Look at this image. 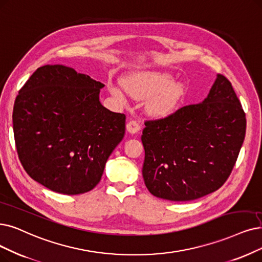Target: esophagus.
<instances>
[{
    "label": "esophagus",
    "mask_w": 262,
    "mask_h": 262,
    "mask_svg": "<svg viewBox=\"0 0 262 262\" xmlns=\"http://www.w3.org/2000/svg\"><path fill=\"white\" fill-rule=\"evenodd\" d=\"M140 129H141V125L137 120H130L127 123V131L131 134L138 133L140 131Z\"/></svg>",
    "instance_id": "1"
}]
</instances>
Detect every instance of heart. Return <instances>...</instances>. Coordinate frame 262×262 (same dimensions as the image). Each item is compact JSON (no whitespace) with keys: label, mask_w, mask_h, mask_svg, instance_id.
Segmentation results:
<instances>
[{"label":"heart","mask_w":262,"mask_h":262,"mask_svg":"<svg viewBox=\"0 0 262 262\" xmlns=\"http://www.w3.org/2000/svg\"><path fill=\"white\" fill-rule=\"evenodd\" d=\"M123 87L130 96L145 99L153 96L146 104V110L154 117H166L173 114L186 97V87L175 82L173 75L166 72L143 71L131 74L123 80ZM114 96L124 99V92L118 87H111Z\"/></svg>","instance_id":"1"}]
</instances>
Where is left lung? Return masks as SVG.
<instances>
[{
    "instance_id": "obj_1",
    "label": "left lung",
    "mask_w": 262,
    "mask_h": 262,
    "mask_svg": "<svg viewBox=\"0 0 262 262\" xmlns=\"http://www.w3.org/2000/svg\"><path fill=\"white\" fill-rule=\"evenodd\" d=\"M245 131V113L231 82L218 74L202 103L145 121L146 187L157 198L177 202L216 191L231 174Z\"/></svg>"
}]
</instances>
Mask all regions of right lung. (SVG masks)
Returning <instances> with one entry per match:
<instances>
[{
  "label": "right lung",
  "mask_w": 262,
  "mask_h": 262,
  "mask_svg": "<svg viewBox=\"0 0 262 262\" xmlns=\"http://www.w3.org/2000/svg\"><path fill=\"white\" fill-rule=\"evenodd\" d=\"M104 85L64 66L38 68L13 111L19 160L31 179L63 194L90 191L121 142L125 115L104 107Z\"/></svg>",
  "instance_id": "1"
}]
</instances>
